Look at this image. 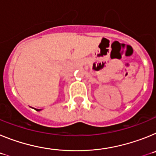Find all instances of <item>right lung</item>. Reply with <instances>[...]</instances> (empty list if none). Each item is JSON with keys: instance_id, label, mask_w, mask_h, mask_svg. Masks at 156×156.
<instances>
[{"instance_id": "add662e5", "label": "right lung", "mask_w": 156, "mask_h": 156, "mask_svg": "<svg viewBox=\"0 0 156 156\" xmlns=\"http://www.w3.org/2000/svg\"><path fill=\"white\" fill-rule=\"evenodd\" d=\"M39 110H40V109H37V111H39Z\"/></svg>"}]
</instances>
